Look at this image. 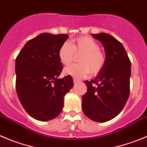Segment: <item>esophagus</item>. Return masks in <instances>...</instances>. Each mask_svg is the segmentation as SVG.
Here are the masks:
<instances>
[{
	"label": "esophagus",
	"mask_w": 147,
	"mask_h": 147,
	"mask_svg": "<svg viewBox=\"0 0 147 147\" xmlns=\"http://www.w3.org/2000/svg\"><path fill=\"white\" fill-rule=\"evenodd\" d=\"M79 81L78 80V79H74V84H77V83H79Z\"/></svg>",
	"instance_id": "esophagus-1"
}]
</instances>
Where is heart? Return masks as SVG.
<instances>
[{
  "label": "heart",
  "instance_id": "b5f03b06",
  "mask_svg": "<svg viewBox=\"0 0 147 147\" xmlns=\"http://www.w3.org/2000/svg\"><path fill=\"white\" fill-rule=\"evenodd\" d=\"M75 55H81L78 64L65 67L64 74L74 78L85 77L89 74L96 76L100 74L106 64V55L100 50V45L90 37H76L71 45L65 42L58 51V57L63 65H69L74 61Z\"/></svg>",
  "mask_w": 147,
  "mask_h": 147
}]
</instances>
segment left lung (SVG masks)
<instances>
[{
	"mask_svg": "<svg viewBox=\"0 0 147 147\" xmlns=\"http://www.w3.org/2000/svg\"><path fill=\"white\" fill-rule=\"evenodd\" d=\"M104 46L106 64L93 80L85 81L87 92L82 97V110L96 122H106L123 109L130 94L131 63L123 45L106 33L92 34Z\"/></svg>",
	"mask_w": 147,
	"mask_h": 147,
	"instance_id": "1",
	"label": "left lung"
}]
</instances>
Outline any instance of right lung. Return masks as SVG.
Listing matches in <instances>:
<instances>
[{
	"mask_svg": "<svg viewBox=\"0 0 147 147\" xmlns=\"http://www.w3.org/2000/svg\"><path fill=\"white\" fill-rule=\"evenodd\" d=\"M68 34L42 33L25 44L16 59V90L26 113L40 121L57 117L64 96L74 86L71 76L58 79L63 70L58 51Z\"/></svg>",
	"mask_w": 147,
	"mask_h": 147,
	"instance_id": "obj_1",
	"label": "right lung"
}]
</instances>
